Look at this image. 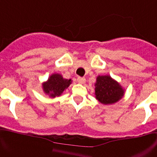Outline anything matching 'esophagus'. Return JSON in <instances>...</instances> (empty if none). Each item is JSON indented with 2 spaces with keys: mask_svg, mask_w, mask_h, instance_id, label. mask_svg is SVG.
I'll list each match as a JSON object with an SVG mask.
<instances>
[{
  "mask_svg": "<svg viewBox=\"0 0 157 157\" xmlns=\"http://www.w3.org/2000/svg\"><path fill=\"white\" fill-rule=\"evenodd\" d=\"M77 82L80 84H84L86 82V78L82 77H78L77 78Z\"/></svg>",
  "mask_w": 157,
  "mask_h": 157,
  "instance_id": "obj_1",
  "label": "esophagus"
}]
</instances>
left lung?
Listing matches in <instances>:
<instances>
[{"label": "left lung", "mask_w": 157, "mask_h": 157, "mask_svg": "<svg viewBox=\"0 0 157 157\" xmlns=\"http://www.w3.org/2000/svg\"><path fill=\"white\" fill-rule=\"evenodd\" d=\"M124 95V90L109 75H99L95 83L96 99L104 105H112L120 101Z\"/></svg>", "instance_id": "left-lung-1"}]
</instances>
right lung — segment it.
Returning <instances> with one entry per match:
<instances>
[{
  "mask_svg": "<svg viewBox=\"0 0 157 157\" xmlns=\"http://www.w3.org/2000/svg\"><path fill=\"white\" fill-rule=\"evenodd\" d=\"M71 79L63 78L61 75L52 74L42 83L43 91L52 98L59 97L71 84Z\"/></svg>",
  "mask_w": 157,
  "mask_h": 157,
  "instance_id": "right-lung-1",
  "label": "right lung"
}]
</instances>
